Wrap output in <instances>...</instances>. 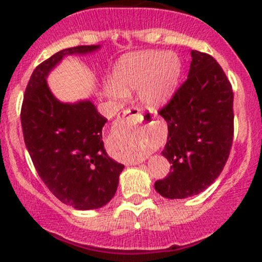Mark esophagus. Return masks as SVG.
<instances>
[{
	"label": "esophagus",
	"mask_w": 262,
	"mask_h": 262,
	"mask_svg": "<svg viewBox=\"0 0 262 262\" xmlns=\"http://www.w3.org/2000/svg\"><path fill=\"white\" fill-rule=\"evenodd\" d=\"M133 118H143V110H141L140 107H132V108H128V110L123 111V113L118 117V119H117V123L122 124V123L127 122L129 119H133ZM140 162H141L140 160L135 161L133 162V165L140 164Z\"/></svg>",
	"instance_id": "obj_1"
}]
</instances>
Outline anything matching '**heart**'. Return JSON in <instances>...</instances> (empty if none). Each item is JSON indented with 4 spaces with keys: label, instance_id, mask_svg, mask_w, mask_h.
Segmentation results:
<instances>
[{
    "label": "heart",
    "instance_id": "heart-1",
    "mask_svg": "<svg viewBox=\"0 0 262 262\" xmlns=\"http://www.w3.org/2000/svg\"><path fill=\"white\" fill-rule=\"evenodd\" d=\"M181 74V64L173 54L146 52L123 58L113 70V82L107 85L108 95L116 100L139 87L144 103L159 107L172 97Z\"/></svg>",
    "mask_w": 262,
    "mask_h": 262
}]
</instances>
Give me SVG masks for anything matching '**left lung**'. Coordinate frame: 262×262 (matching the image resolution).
Masks as SVG:
<instances>
[{
    "label": "left lung",
    "mask_w": 262,
    "mask_h": 262,
    "mask_svg": "<svg viewBox=\"0 0 262 262\" xmlns=\"http://www.w3.org/2000/svg\"><path fill=\"white\" fill-rule=\"evenodd\" d=\"M188 77L159 111L167 123L161 154L170 161L165 179L155 182L162 197L201 193L221 175L234 137L233 90L213 56L192 50Z\"/></svg>",
    "instance_id": "left-lung-1"
}]
</instances>
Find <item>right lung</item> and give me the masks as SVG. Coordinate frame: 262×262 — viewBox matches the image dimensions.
Listing matches in <instances>:
<instances>
[{
    "label": "right lung",
    "instance_id": "1",
    "mask_svg": "<svg viewBox=\"0 0 262 262\" xmlns=\"http://www.w3.org/2000/svg\"><path fill=\"white\" fill-rule=\"evenodd\" d=\"M98 48H68L38 65L20 110L25 143L38 175L59 201L79 210L101 208L110 202L124 165L104 150L102 128L107 119L95 104L58 101L48 87L47 76L64 56L82 55Z\"/></svg>",
    "mask_w": 262,
    "mask_h": 262
}]
</instances>
